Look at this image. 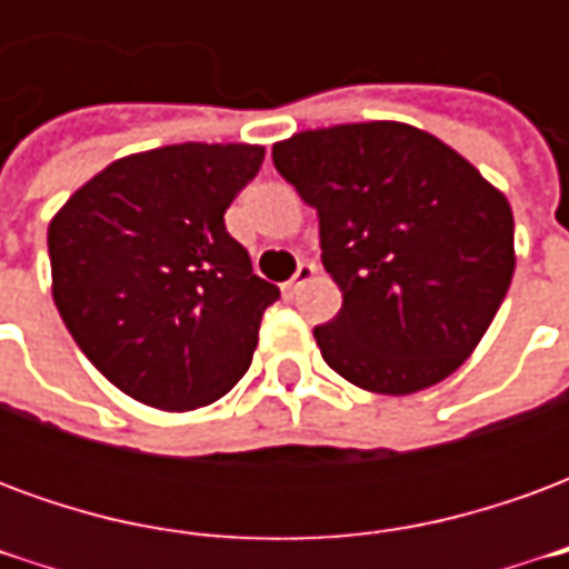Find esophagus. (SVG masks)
<instances>
[{
  "label": "esophagus",
  "mask_w": 569,
  "mask_h": 569,
  "mask_svg": "<svg viewBox=\"0 0 569 569\" xmlns=\"http://www.w3.org/2000/svg\"><path fill=\"white\" fill-rule=\"evenodd\" d=\"M313 277H317V264H313V261H301V264H298V271L292 273V280L286 283V296H296L298 289H301L305 283H310Z\"/></svg>",
  "instance_id": "1"
}]
</instances>
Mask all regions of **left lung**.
I'll list each match as a JSON object with an SVG mask.
<instances>
[{"instance_id":"1","label":"left lung","mask_w":569,"mask_h":569,"mask_svg":"<svg viewBox=\"0 0 569 569\" xmlns=\"http://www.w3.org/2000/svg\"><path fill=\"white\" fill-rule=\"evenodd\" d=\"M273 167L320 216L322 268L345 296L313 338L345 381L411 396L472 357L515 273V219L460 151L402 121L273 142Z\"/></svg>"}]
</instances>
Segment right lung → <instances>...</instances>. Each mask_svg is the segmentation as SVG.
Here are the masks:
<instances>
[{
  "mask_svg": "<svg viewBox=\"0 0 569 569\" xmlns=\"http://www.w3.org/2000/svg\"><path fill=\"white\" fill-rule=\"evenodd\" d=\"M264 146L179 142L91 176L48 224L51 296L81 353L161 411L222 399L280 289L252 273L224 210Z\"/></svg>",
  "mask_w": 569,
  "mask_h": 569,
  "instance_id": "obj_1",
  "label": "right lung"
}]
</instances>
